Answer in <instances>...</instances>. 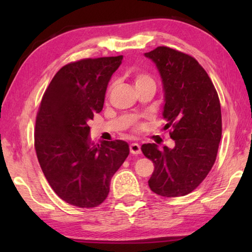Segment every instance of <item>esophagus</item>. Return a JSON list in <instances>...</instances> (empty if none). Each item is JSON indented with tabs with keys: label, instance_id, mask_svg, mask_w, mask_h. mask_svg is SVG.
I'll return each instance as SVG.
<instances>
[{
	"label": "esophagus",
	"instance_id": "obj_1",
	"mask_svg": "<svg viewBox=\"0 0 252 252\" xmlns=\"http://www.w3.org/2000/svg\"><path fill=\"white\" fill-rule=\"evenodd\" d=\"M130 152L132 155H140L141 153V147L138 143L130 144Z\"/></svg>",
	"mask_w": 252,
	"mask_h": 252
}]
</instances>
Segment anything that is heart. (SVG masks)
<instances>
[{
    "label": "heart",
    "mask_w": 252,
    "mask_h": 252,
    "mask_svg": "<svg viewBox=\"0 0 252 252\" xmlns=\"http://www.w3.org/2000/svg\"><path fill=\"white\" fill-rule=\"evenodd\" d=\"M133 82H134V87H135V89H136V88L143 87V85L155 83V81H153V79H152L151 76L149 75V74L142 73V72H140V73H136V74L134 75Z\"/></svg>",
    "instance_id": "heart-1"
}]
</instances>
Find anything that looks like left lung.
<instances>
[{
    "instance_id": "8db88e82",
    "label": "left lung",
    "mask_w": 252,
    "mask_h": 252,
    "mask_svg": "<svg viewBox=\"0 0 252 252\" xmlns=\"http://www.w3.org/2000/svg\"><path fill=\"white\" fill-rule=\"evenodd\" d=\"M159 71L164 92L163 129L171 127L176 146L160 151L156 143L141 147L155 163L149 187L162 197L193 191L215 164L222 132L221 108L215 85L194 58L158 46L144 53Z\"/></svg>"
}]
</instances>
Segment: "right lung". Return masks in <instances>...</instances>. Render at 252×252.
Returning <instances> with one entry per match:
<instances>
[{
    "mask_svg": "<svg viewBox=\"0 0 252 252\" xmlns=\"http://www.w3.org/2000/svg\"><path fill=\"white\" fill-rule=\"evenodd\" d=\"M123 57L84 59L58 71L42 97L34 147L49 185L79 208H94L108 197L110 181L129 156L122 140L93 146L89 121L102 111L111 76Z\"/></svg>",
    "mask_w": 252,
    "mask_h": 252,
    "instance_id": "add662e5",
    "label": "right lung"
}]
</instances>
